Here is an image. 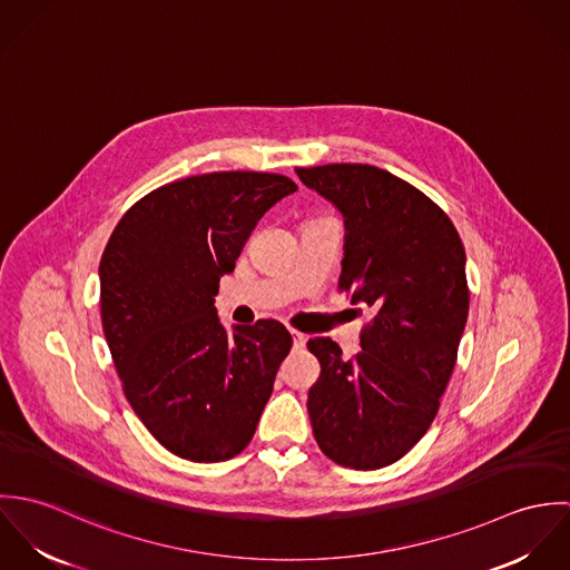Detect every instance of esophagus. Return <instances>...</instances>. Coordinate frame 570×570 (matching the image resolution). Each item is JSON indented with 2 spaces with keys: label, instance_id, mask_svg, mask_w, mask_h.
<instances>
[{
  "label": "esophagus",
  "instance_id": "obj_1",
  "mask_svg": "<svg viewBox=\"0 0 570 570\" xmlns=\"http://www.w3.org/2000/svg\"><path fill=\"white\" fill-rule=\"evenodd\" d=\"M292 340H294V348H303V346H305V342H307L305 333H301V331H294V328H292Z\"/></svg>",
  "mask_w": 570,
  "mask_h": 570
}]
</instances>
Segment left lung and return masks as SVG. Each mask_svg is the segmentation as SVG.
<instances>
[{
    "instance_id": "1",
    "label": "left lung",
    "mask_w": 570,
    "mask_h": 570,
    "mask_svg": "<svg viewBox=\"0 0 570 570\" xmlns=\"http://www.w3.org/2000/svg\"><path fill=\"white\" fill-rule=\"evenodd\" d=\"M296 173L342 213L337 287L371 312L351 360L331 337L307 342L321 362L307 397L314 436L333 463L380 470L425 434L454 371L470 309L465 247L428 195L384 168Z\"/></svg>"
}]
</instances>
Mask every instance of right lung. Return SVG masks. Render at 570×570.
<instances>
[{
  "label": "right lung",
  "instance_id": "1",
  "mask_svg": "<svg viewBox=\"0 0 570 570\" xmlns=\"http://www.w3.org/2000/svg\"><path fill=\"white\" fill-rule=\"evenodd\" d=\"M298 186L219 170L136 202L105 245L100 318L127 402L168 452L219 463L244 452L292 335L278 321L219 323L215 296L258 219Z\"/></svg>",
  "mask_w": 570,
  "mask_h": 570
}]
</instances>
